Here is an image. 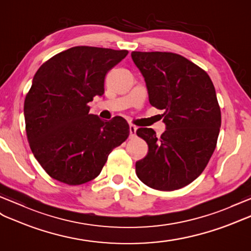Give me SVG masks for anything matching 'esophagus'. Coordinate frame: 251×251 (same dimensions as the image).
Masks as SVG:
<instances>
[{
    "label": "esophagus",
    "mask_w": 251,
    "mask_h": 251,
    "mask_svg": "<svg viewBox=\"0 0 251 251\" xmlns=\"http://www.w3.org/2000/svg\"><path fill=\"white\" fill-rule=\"evenodd\" d=\"M135 135H136V126L130 125V137L133 138L135 137Z\"/></svg>",
    "instance_id": "1"
}]
</instances>
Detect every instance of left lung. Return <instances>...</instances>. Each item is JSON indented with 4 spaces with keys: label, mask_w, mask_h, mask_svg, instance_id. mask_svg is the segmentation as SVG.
<instances>
[{
    "label": "left lung",
    "mask_w": 251,
    "mask_h": 251,
    "mask_svg": "<svg viewBox=\"0 0 251 251\" xmlns=\"http://www.w3.org/2000/svg\"><path fill=\"white\" fill-rule=\"evenodd\" d=\"M131 56L166 125L161 137L148 127L136 131L149 147L136 162V175L157 191L182 188L202 174L216 148L222 114L215 88L209 75L182 55L134 51Z\"/></svg>",
    "instance_id": "left-lung-1"
}]
</instances>
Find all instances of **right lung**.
I'll list each match as a JSON object with an SVG mask.
<instances>
[{"label":"right lung","instance_id":"add662e5","mask_svg":"<svg viewBox=\"0 0 251 251\" xmlns=\"http://www.w3.org/2000/svg\"><path fill=\"white\" fill-rule=\"evenodd\" d=\"M126 50L78 46L54 55L35 73L24 100L28 144L51 178L79 185L100 175L114 148L129 137L119 116L102 121L88 103L104 94V78Z\"/></svg>","mask_w":251,"mask_h":251}]
</instances>
